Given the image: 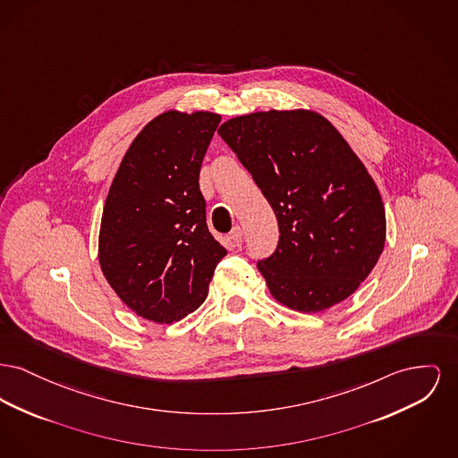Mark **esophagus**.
Wrapping results in <instances>:
<instances>
[{
	"label": "esophagus",
	"instance_id": "esophagus-1",
	"mask_svg": "<svg viewBox=\"0 0 458 458\" xmlns=\"http://www.w3.org/2000/svg\"><path fill=\"white\" fill-rule=\"evenodd\" d=\"M230 239L235 242V245H241L243 241V230L241 226H235L233 230H232V233H230Z\"/></svg>",
	"mask_w": 458,
	"mask_h": 458
}]
</instances>
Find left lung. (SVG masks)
Instances as JSON below:
<instances>
[{
    "label": "left lung",
    "mask_w": 458,
    "mask_h": 458,
    "mask_svg": "<svg viewBox=\"0 0 458 458\" xmlns=\"http://www.w3.org/2000/svg\"><path fill=\"white\" fill-rule=\"evenodd\" d=\"M217 133L278 219V247L258 261L273 299L320 313L354 294L382 254L386 211L335 126L310 108H273L232 117Z\"/></svg>",
    "instance_id": "obj_1"
}]
</instances>
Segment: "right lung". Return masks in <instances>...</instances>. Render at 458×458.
<instances>
[{"label": "right lung", "instance_id": "1", "mask_svg": "<svg viewBox=\"0 0 458 458\" xmlns=\"http://www.w3.org/2000/svg\"><path fill=\"white\" fill-rule=\"evenodd\" d=\"M221 115L167 110L133 140L108 190L98 233L100 268L138 317L173 323L208 297L226 254L206 223L200 164Z\"/></svg>", "mask_w": 458, "mask_h": 458}]
</instances>
